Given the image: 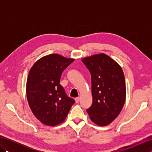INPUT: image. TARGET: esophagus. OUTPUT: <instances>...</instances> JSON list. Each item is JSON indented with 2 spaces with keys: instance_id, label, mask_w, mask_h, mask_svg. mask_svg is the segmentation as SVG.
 Segmentation results:
<instances>
[{
  "instance_id": "esophagus-1",
  "label": "esophagus",
  "mask_w": 152,
  "mask_h": 152,
  "mask_svg": "<svg viewBox=\"0 0 152 152\" xmlns=\"http://www.w3.org/2000/svg\"><path fill=\"white\" fill-rule=\"evenodd\" d=\"M80 97H76L75 99V101H76V103H78L80 102Z\"/></svg>"
}]
</instances>
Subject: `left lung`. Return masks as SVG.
I'll use <instances>...</instances> for the list:
<instances>
[{
	"mask_svg": "<svg viewBox=\"0 0 152 152\" xmlns=\"http://www.w3.org/2000/svg\"><path fill=\"white\" fill-rule=\"evenodd\" d=\"M91 75L93 103L87 110L91 120L106 126L121 112L126 99L124 73L121 66L105 53L82 59Z\"/></svg>",
	"mask_w": 152,
	"mask_h": 152,
	"instance_id": "left-lung-1",
	"label": "left lung"
}]
</instances>
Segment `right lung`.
<instances>
[{
    "label": "right lung",
    "instance_id": "add662e5",
    "mask_svg": "<svg viewBox=\"0 0 152 152\" xmlns=\"http://www.w3.org/2000/svg\"><path fill=\"white\" fill-rule=\"evenodd\" d=\"M74 61L50 54L35 62L28 72L26 93L32 112L42 124L56 126L65 120L75 101L59 83L63 70Z\"/></svg>",
    "mask_w": 152,
    "mask_h": 152
}]
</instances>
